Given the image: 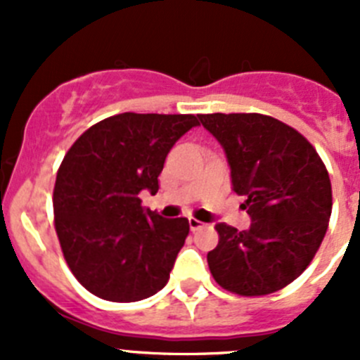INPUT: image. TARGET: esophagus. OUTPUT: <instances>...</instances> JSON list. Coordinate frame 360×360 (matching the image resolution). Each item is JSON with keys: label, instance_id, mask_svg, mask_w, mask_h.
Listing matches in <instances>:
<instances>
[{"label": "esophagus", "instance_id": "obj_1", "mask_svg": "<svg viewBox=\"0 0 360 360\" xmlns=\"http://www.w3.org/2000/svg\"><path fill=\"white\" fill-rule=\"evenodd\" d=\"M205 227V224L203 221H200V219L196 218H189V229L191 231H198V229Z\"/></svg>", "mask_w": 360, "mask_h": 360}]
</instances>
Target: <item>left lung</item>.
Here are the masks:
<instances>
[{"mask_svg": "<svg viewBox=\"0 0 360 360\" xmlns=\"http://www.w3.org/2000/svg\"><path fill=\"white\" fill-rule=\"evenodd\" d=\"M200 122L224 148L232 191L245 196L250 227L216 224L207 254L219 287L240 295L281 290L316 256L332 214V184L314 146L259 113H211Z\"/></svg>", "mask_w": 360, "mask_h": 360, "instance_id": "1", "label": "left lung"}]
</instances>
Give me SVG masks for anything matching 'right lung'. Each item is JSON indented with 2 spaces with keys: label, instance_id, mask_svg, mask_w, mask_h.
Returning a JSON list of instances; mask_svg holds the SVG:
<instances>
[{
  "label": "right lung",
  "instance_id": "add662e5",
  "mask_svg": "<svg viewBox=\"0 0 360 360\" xmlns=\"http://www.w3.org/2000/svg\"><path fill=\"white\" fill-rule=\"evenodd\" d=\"M195 126V115L120 113L66 153L53 187L57 238L73 276L97 297L131 303L169 281L189 221L162 218L139 195H157L167 153Z\"/></svg>",
  "mask_w": 360,
  "mask_h": 360
}]
</instances>
